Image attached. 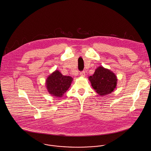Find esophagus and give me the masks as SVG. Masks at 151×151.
<instances>
[{"instance_id": "1", "label": "esophagus", "mask_w": 151, "mask_h": 151, "mask_svg": "<svg viewBox=\"0 0 151 151\" xmlns=\"http://www.w3.org/2000/svg\"><path fill=\"white\" fill-rule=\"evenodd\" d=\"M80 76H81V77H85V76H86V73H85L84 71L80 72Z\"/></svg>"}]
</instances>
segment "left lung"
<instances>
[{
    "instance_id": "left-lung-1",
    "label": "left lung",
    "mask_w": 151,
    "mask_h": 151,
    "mask_svg": "<svg viewBox=\"0 0 151 151\" xmlns=\"http://www.w3.org/2000/svg\"><path fill=\"white\" fill-rule=\"evenodd\" d=\"M88 78L92 88L100 96L111 93L116 88L117 83L116 74L103 66L98 67L94 74Z\"/></svg>"
}]
</instances>
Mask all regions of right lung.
<instances>
[{
	"mask_svg": "<svg viewBox=\"0 0 151 151\" xmlns=\"http://www.w3.org/2000/svg\"><path fill=\"white\" fill-rule=\"evenodd\" d=\"M73 78L70 76H63L56 70L46 80V87L49 93L53 96L61 98L68 89Z\"/></svg>",
	"mask_w": 151,
	"mask_h": 151,
	"instance_id": "add662e5",
	"label": "right lung"
}]
</instances>
